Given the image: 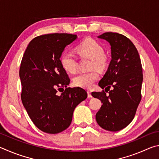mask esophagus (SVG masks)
Segmentation results:
<instances>
[{"label":"esophagus","mask_w":159,"mask_h":159,"mask_svg":"<svg viewBox=\"0 0 159 159\" xmlns=\"http://www.w3.org/2000/svg\"><path fill=\"white\" fill-rule=\"evenodd\" d=\"M87 93H88V97L89 98H92V95H91V93L90 91H87Z\"/></svg>","instance_id":"34e87169"}]
</instances>
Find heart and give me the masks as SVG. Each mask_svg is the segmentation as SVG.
Segmentation results:
<instances>
[{
    "label": "heart",
    "mask_w": 159,
    "mask_h": 159,
    "mask_svg": "<svg viewBox=\"0 0 159 159\" xmlns=\"http://www.w3.org/2000/svg\"><path fill=\"white\" fill-rule=\"evenodd\" d=\"M77 52L80 55L87 57L91 59V67L103 69L107 64V58L104 54V49L98 42L91 38H88L80 43L76 47ZM61 63L64 70L74 73L77 70V60L75 56L70 52H65L61 57ZM99 75L96 70L87 72H81L74 78L73 82L76 87L91 89L93 87Z\"/></svg>",
    "instance_id": "b5f03b06"
}]
</instances>
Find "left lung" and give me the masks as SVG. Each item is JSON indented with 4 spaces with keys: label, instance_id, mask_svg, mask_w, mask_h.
Wrapping results in <instances>:
<instances>
[{
    "label": "left lung",
    "instance_id": "left-lung-1",
    "mask_svg": "<svg viewBox=\"0 0 159 159\" xmlns=\"http://www.w3.org/2000/svg\"><path fill=\"white\" fill-rule=\"evenodd\" d=\"M98 38L110 43L112 59L98 83L105 91L91 93L102 103L96 119L103 129L118 131L133 121L141 101L143 68L137 49L126 36L107 32Z\"/></svg>",
    "mask_w": 159,
    "mask_h": 159
}]
</instances>
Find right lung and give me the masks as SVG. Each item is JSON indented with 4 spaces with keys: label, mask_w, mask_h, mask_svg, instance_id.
<instances>
[{
    "label": "right lung",
    "mask_w": 159,
    "mask_h": 159,
    "mask_svg": "<svg viewBox=\"0 0 159 159\" xmlns=\"http://www.w3.org/2000/svg\"><path fill=\"white\" fill-rule=\"evenodd\" d=\"M77 38L68 33L38 36L30 42L22 58V103L33 124L44 133L57 134L68 128L75 108L87 98L83 89L67 87L70 79L61 63L65 47Z\"/></svg>",
    "instance_id": "add662e5"
}]
</instances>
